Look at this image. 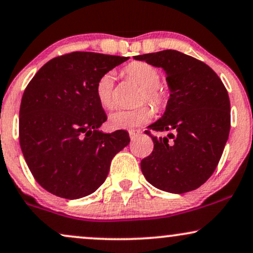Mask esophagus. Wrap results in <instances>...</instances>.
<instances>
[{
	"label": "esophagus",
	"instance_id": "obj_1",
	"mask_svg": "<svg viewBox=\"0 0 253 253\" xmlns=\"http://www.w3.org/2000/svg\"><path fill=\"white\" fill-rule=\"evenodd\" d=\"M128 133H129V136H130V139H135V138H138V136L141 134V130L140 129H129L128 130Z\"/></svg>",
	"mask_w": 253,
	"mask_h": 253
}]
</instances>
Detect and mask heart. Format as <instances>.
<instances>
[{
  "label": "heart",
  "mask_w": 253,
  "mask_h": 253,
  "mask_svg": "<svg viewBox=\"0 0 253 253\" xmlns=\"http://www.w3.org/2000/svg\"><path fill=\"white\" fill-rule=\"evenodd\" d=\"M124 77L140 87L136 103H150L157 112L163 111L169 103V94L165 86L159 84L160 72L144 61H133L124 67ZM96 99L105 109L114 108V75L106 73L95 84ZM153 118L150 106L142 105L129 111H117L109 117V125L115 129H128L147 124Z\"/></svg>",
  "instance_id": "heart-1"
}]
</instances>
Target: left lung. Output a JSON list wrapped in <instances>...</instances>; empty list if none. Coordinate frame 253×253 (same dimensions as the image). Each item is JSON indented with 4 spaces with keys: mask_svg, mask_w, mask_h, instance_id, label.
<instances>
[{
    "mask_svg": "<svg viewBox=\"0 0 253 253\" xmlns=\"http://www.w3.org/2000/svg\"><path fill=\"white\" fill-rule=\"evenodd\" d=\"M134 59L164 68L171 89L165 114L145 130L154 148L141 160L142 174L166 192L196 190L213 174L229 138L226 88L211 67L178 50H161ZM152 130L170 134L158 138Z\"/></svg>",
    "mask_w": 253,
    "mask_h": 253,
    "instance_id": "1",
    "label": "left lung"
}]
</instances>
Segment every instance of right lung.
<instances>
[{
    "label": "right lung",
    "mask_w": 253,
    "mask_h": 253,
    "mask_svg": "<svg viewBox=\"0 0 253 253\" xmlns=\"http://www.w3.org/2000/svg\"><path fill=\"white\" fill-rule=\"evenodd\" d=\"M128 57L73 51L48 61L24 89L19 139L35 180L65 199L93 193L115 154L129 144L126 130L100 132L107 120L96 99L101 75Z\"/></svg>",
    "instance_id": "obj_1"
}]
</instances>
